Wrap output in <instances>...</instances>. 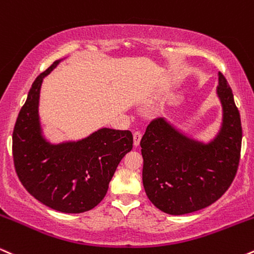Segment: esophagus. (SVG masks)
Wrapping results in <instances>:
<instances>
[{
	"instance_id": "34e87169",
	"label": "esophagus",
	"mask_w": 254,
	"mask_h": 254,
	"mask_svg": "<svg viewBox=\"0 0 254 254\" xmlns=\"http://www.w3.org/2000/svg\"><path fill=\"white\" fill-rule=\"evenodd\" d=\"M141 136H142V134L140 133V132H135L133 134V144H134V146H139L140 145V140H141Z\"/></svg>"
}]
</instances>
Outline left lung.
<instances>
[{
	"mask_svg": "<svg viewBox=\"0 0 254 254\" xmlns=\"http://www.w3.org/2000/svg\"><path fill=\"white\" fill-rule=\"evenodd\" d=\"M216 94L222 104V125L210 142L188 138L164 119L152 120L140 141L146 195L170 215H184L213 204L237 175L243 128L233 92L221 72Z\"/></svg>",
	"mask_w": 254,
	"mask_h": 254,
	"instance_id": "1",
	"label": "left lung"
}]
</instances>
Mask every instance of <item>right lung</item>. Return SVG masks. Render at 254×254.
Here are the masks:
<instances>
[{
    "mask_svg": "<svg viewBox=\"0 0 254 254\" xmlns=\"http://www.w3.org/2000/svg\"><path fill=\"white\" fill-rule=\"evenodd\" d=\"M59 62L35 78L20 110L13 132L14 166L22 186L39 202L78 214L104 198L119 163L133 148V135L129 130L101 128L78 141H47L39 121V96L44 77Z\"/></svg>",
    "mask_w": 254,
    "mask_h": 254,
    "instance_id": "obj_1",
    "label": "right lung"
}]
</instances>
